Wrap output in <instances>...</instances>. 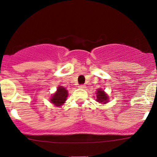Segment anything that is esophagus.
<instances>
[{"label":"esophagus","instance_id":"esophagus-1","mask_svg":"<svg viewBox=\"0 0 157 157\" xmlns=\"http://www.w3.org/2000/svg\"><path fill=\"white\" fill-rule=\"evenodd\" d=\"M79 88H80V89H85L86 86L85 85H80V86H79Z\"/></svg>","mask_w":157,"mask_h":157}]
</instances>
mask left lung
Wrapping results in <instances>:
<instances>
[{
	"instance_id": "8db88e82",
	"label": "left lung",
	"mask_w": 157,
	"mask_h": 157,
	"mask_svg": "<svg viewBox=\"0 0 157 157\" xmlns=\"http://www.w3.org/2000/svg\"><path fill=\"white\" fill-rule=\"evenodd\" d=\"M95 98H96L97 102L102 104V105H105V104L109 102L108 95L101 88L97 90L96 92H95Z\"/></svg>"
}]
</instances>
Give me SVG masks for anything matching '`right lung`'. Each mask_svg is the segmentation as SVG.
<instances>
[{"label":"right lung","instance_id":"add662e5","mask_svg":"<svg viewBox=\"0 0 157 157\" xmlns=\"http://www.w3.org/2000/svg\"><path fill=\"white\" fill-rule=\"evenodd\" d=\"M68 96V92L65 87L59 86L56 91L54 92L51 96L49 101L56 107H61L65 103Z\"/></svg>","mask_w":157,"mask_h":157}]
</instances>
